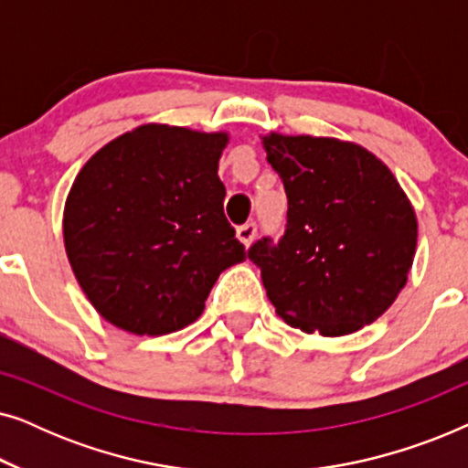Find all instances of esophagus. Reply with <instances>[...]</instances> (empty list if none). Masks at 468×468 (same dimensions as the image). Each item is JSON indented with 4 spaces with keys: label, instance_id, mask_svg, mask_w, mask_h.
Returning a JSON list of instances; mask_svg holds the SVG:
<instances>
[{
    "label": "esophagus",
    "instance_id": "1",
    "mask_svg": "<svg viewBox=\"0 0 468 468\" xmlns=\"http://www.w3.org/2000/svg\"><path fill=\"white\" fill-rule=\"evenodd\" d=\"M255 232H258V228H255V223H245V226H240L236 229V236H239V240L242 245L249 247L255 239Z\"/></svg>",
    "mask_w": 468,
    "mask_h": 468
}]
</instances>
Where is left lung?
I'll list each match as a JSON object with an SVG mask.
<instances>
[{"label":"left lung","mask_w":468,"mask_h":468,"mask_svg":"<svg viewBox=\"0 0 468 468\" xmlns=\"http://www.w3.org/2000/svg\"><path fill=\"white\" fill-rule=\"evenodd\" d=\"M283 178L287 229L249 249L277 315L306 335L345 336L386 313L407 283L418 217L392 170L332 136H261Z\"/></svg>","instance_id":"1"}]
</instances>
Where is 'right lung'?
<instances>
[{
	"label": "right lung",
	"instance_id": "1",
	"mask_svg": "<svg viewBox=\"0 0 468 468\" xmlns=\"http://www.w3.org/2000/svg\"><path fill=\"white\" fill-rule=\"evenodd\" d=\"M228 132L144 123L89 157L63 207L68 261L93 309L138 336L202 315L215 281L247 260L223 215Z\"/></svg>",
	"mask_w": 468,
	"mask_h": 468
}]
</instances>
